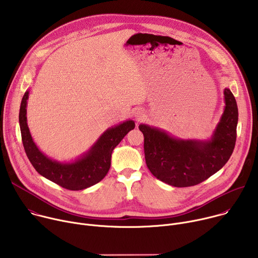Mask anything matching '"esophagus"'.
<instances>
[{"label": "esophagus", "mask_w": 258, "mask_h": 258, "mask_svg": "<svg viewBox=\"0 0 258 258\" xmlns=\"http://www.w3.org/2000/svg\"><path fill=\"white\" fill-rule=\"evenodd\" d=\"M144 117V111L143 110H141V109H138V111L136 112V118L138 119V120H140V119H142Z\"/></svg>", "instance_id": "34e87169"}]
</instances>
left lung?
Returning a JSON list of instances; mask_svg holds the SVG:
<instances>
[{
    "mask_svg": "<svg viewBox=\"0 0 258 258\" xmlns=\"http://www.w3.org/2000/svg\"><path fill=\"white\" fill-rule=\"evenodd\" d=\"M224 97V113L209 139H180L153 125H139L146 164L156 178L178 188L195 186L228 162L237 138L238 106L230 89Z\"/></svg>",
    "mask_w": 258,
    "mask_h": 258,
    "instance_id": "obj_1",
    "label": "left lung"
}]
</instances>
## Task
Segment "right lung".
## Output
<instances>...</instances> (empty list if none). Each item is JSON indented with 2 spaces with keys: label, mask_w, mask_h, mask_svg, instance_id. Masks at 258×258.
<instances>
[{
  "label": "right lung",
  "mask_w": 258,
  "mask_h": 258,
  "mask_svg": "<svg viewBox=\"0 0 258 258\" xmlns=\"http://www.w3.org/2000/svg\"><path fill=\"white\" fill-rule=\"evenodd\" d=\"M29 91L23 95L19 110V125L25 153L41 175L57 185L72 191L84 190L96 185L107 174L111 165V154L124 136L135 128L132 119L107 128L90 149L75 160L58 161L44 154L34 143L26 116Z\"/></svg>",
  "instance_id": "right-lung-1"
}]
</instances>
